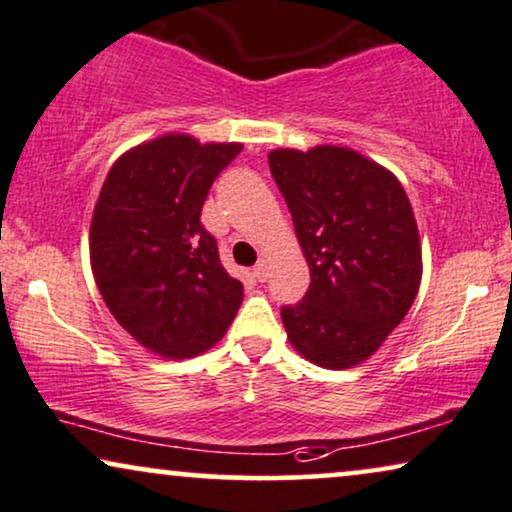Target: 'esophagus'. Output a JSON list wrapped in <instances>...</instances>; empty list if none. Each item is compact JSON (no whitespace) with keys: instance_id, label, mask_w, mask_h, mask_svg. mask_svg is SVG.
Segmentation results:
<instances>
[{"instance_id":"34e87169","label":"esophagus","mask_w":512,"mask_h":512,"mask_svg":"<svg viewBox=\"0 0 512 512\" xmlns=\"http://www.w3.org/2000/svg\"><path fill=\"white\" fill-rule=\"evenodd\" d=\"M254 277L258 282H265L268 280V263L265 261H258L256 265H254Z\"/></svg>"}]
</instances>
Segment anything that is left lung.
I'll list each match as a JSON object with an SVG mask.
<instances>
[{
    "instance_id": "1",
    "label": "left lung",
    "mask_w": 512,
    "mask_h": 512,
    "mask_svg": "<svg viewBox=\"0 0 512 512\" xmlns=\"http://www.w3.org/2000/svg\"><path fill=\"white\" fill-rule=\"evenodd\" d=\"M310 287L282 322L305 360L348 369L374 355L421 284V244L400 181L348 148L272 150Z\"/></svg>"
}]
</instances>
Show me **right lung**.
<instances>
[{
    "instance_id": "1",
    "label": "right lung",
    "mask_w": 512,
    "mask_h": 512,
    "mask_svg": "<svg viewBox=\"0 0 512 512\" xmlns=\"http://www.w3.org/2000/svg\"><path fill=\"white\" fill-rule=\"evenodd\" d=\"M242 152L162 136L119 157L91 221V268L115 320L152 353L183 360L204 353L230 327L242 282L228 275L204 199Z\"/></svg>"
}]
</instances>
